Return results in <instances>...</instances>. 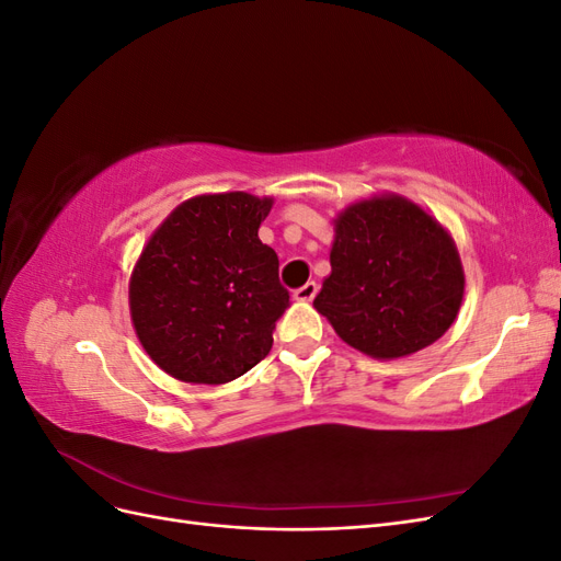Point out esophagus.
Segmentation results:
<instances>
[{"mask_svg": "<svg viewBox=\"0 0 561 561\" xmlns=\"http://www.w3.org/2000/svg\"><path fill=\"white\" fill-rule=\"evenodd\" d=\"M316 295H318V283H316V280H309L307 285H301L299 290H295L293 297H295L297 301H311Z\"/></svg>", "mask_w": 561, "mask_h": 561, "instance_id": "esophagus-1", "label": "esophagus"}]
</instances>
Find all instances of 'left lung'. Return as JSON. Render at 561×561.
<instances>
[{
    "label": "left lung",
    "instance_id": "1",
    "mask_svg": "<svg viewBox=\"0 0 561 561\" xmlns=\"http://www.w3.org/2000/svg\"><path fill=\"white\" fill-rule=\"evenodd\" d=\"M332 274L313 307L371 358L431 346L463 299V268L449 233L400 196L355 203L339 215Z\"/></svg>",
    "mask_w": 561,
    "mask_h": 561
}]
</instances>
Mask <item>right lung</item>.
Listing matches in <instances>:
<instances>
[{"label":"right lung","mask_w":561,"mask_h":561,"mask_svg":"<svg viewBox=\"0 0 561 561\" xmlns=\"http://www.w3.org/2000/svg\"><path fill=\"white\" fill-rule=\"evenodd\" d=\"M271 198L196 196L168 215L130 278L140 344L168 375L227 383L264 360L290 293L260 241Z\"/></svg>","instance_id":"1"}]
</instances>
